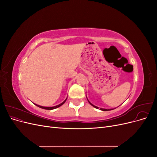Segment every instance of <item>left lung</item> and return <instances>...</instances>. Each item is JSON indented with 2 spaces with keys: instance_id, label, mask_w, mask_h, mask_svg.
<instances>
[{
  "instance_id": "obj_1",
  "label": "left lung",
  "mask_w": 157,
  "mask_h": 157,
  "mask_svg": "<svg viewBox=\"0 0 157 157\" xmlns=\"http://www.w3.org/2000/svg\"><path fill=\"white\" fill-rule=\"evenodd\" d=\"M88 102L90 103V105H92L93 107H94L95 108H96V109H99V107H96V106H95V105H93V104H92L91 103H90L89 101H88ZM100 109V110H101V111H111V110H113V109H102V108H100V109Z\"/></svg>"
}]
</instances>
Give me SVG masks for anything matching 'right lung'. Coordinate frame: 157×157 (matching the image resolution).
Segmentation results:
<instances>
[{
	"instance_id": "right-lung-1",
	"label": "right lung",
	"mask_w": 157,
	"mask_h": 157,
	"mask_svg": "<svg viewBox=\"0 0 157 157\" xmlns=\"http://www.w3.org/2000/svg\"><path fill=\"white\" fill-rule=\"evenodd\" d=\"M66 99H67V98H66ZM66 99H65V100L63 102H62V103H60L59 105H56V106H54V107H43V106H40V105H36V104H35V105H36L37 107H40V108H42V109H47V110H52V109H56V108H58V107H60V106L62 105L63 104V103L65 102Z\"/></svg>"
}]
</instances>
